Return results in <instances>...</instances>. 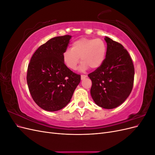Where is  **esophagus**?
Returning a JSON list of instances; mask_svg holds the SVG:
<instances>
[{
  "label": "esophagus",
  "mask_w": 155,
  "mask_h": 155,
  "mask_svg": "<svg viewBox=\"0 0 155 155\" xmlns=\"http://www.w3.org/2000/svg\"><path fill=\"white\" fill-rule=\"evenodd\" d=\"M87 77V76H86V75H81V79L83 80V79L86 78Z\"/></svg>",
  "instance_id": "obj_1"
}]
</instances>
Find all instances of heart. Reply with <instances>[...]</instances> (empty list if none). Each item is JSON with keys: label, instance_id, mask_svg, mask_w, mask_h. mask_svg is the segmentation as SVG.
<instances>
[{"label": "heart", "instance_id": "obj_1", "mask_svg": "<svg viewBox=\"0 0 155 155\" xmlns=\"http://www.w3.org/2000/svg\"><path fill=\"white\" fill-rule=\"evenodd\" d=\"M107 52L105 42L100 39L81 38L73 42L71 49H67L63 54V60L66 66L74 70L81 59V70L91 67L95 70L104 63Z\"/></svg>", "mask_w": 155, "mask_h": 155}]
</instances>
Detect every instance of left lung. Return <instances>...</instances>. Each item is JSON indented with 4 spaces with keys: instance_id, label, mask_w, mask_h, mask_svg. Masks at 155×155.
I'll use <instances>...</instances> for the list:
<instances>
[{
    "instance_id": "left-lung-1",
    "label": "left lung",
    "mask_w": 155,
    "mask_h": 155,
    "mask_svg": "<svg viewBox=\"0 0 155 155\" xmlns=\"http://www.w3.org/2000/svg\"><path fill=\"white\" fill-rule=\"evenodd\" d=\"M105 59L101 66L88 76L92 81L91 94L100 107L112 109L120 106L132 91L134 68L133 61L120 43L105 37Z\"/></svg>"
}]
</instances>
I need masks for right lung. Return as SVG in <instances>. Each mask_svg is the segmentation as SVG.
Here are the masks:
<instances>
[{"label":"right lung","mask_w":155,"mask_h":155,"mask_svg":"<svg viewBox=\"0 0 155 155\" xmlns=\"http://www.w3.org/2000/svg\"><path fill=\"white\" fill-rule=\"evenodd\" d=\"M72 36L55 37L41 45L32 55L27 83L35 104L47 111L61 110L70 101L81 76L63 62V54Z\"/></svg>","instance_id":"1"}]
</instances>
